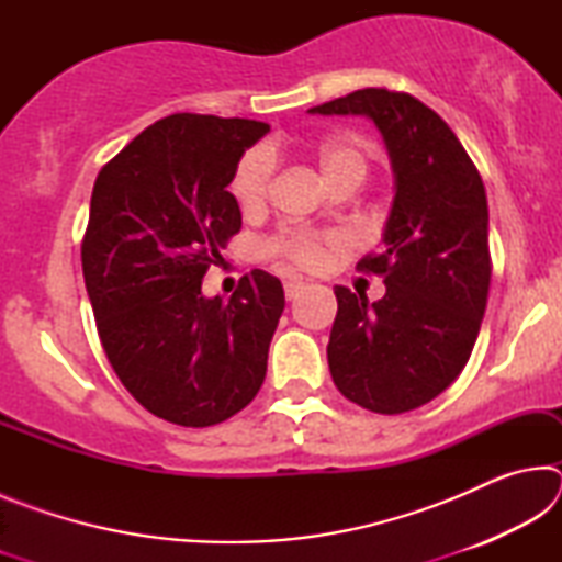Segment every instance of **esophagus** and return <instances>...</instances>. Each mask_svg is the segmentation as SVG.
<instances>
[{
    "label": "esophagus",
    "instance_id": "1",
    "mask_svg": "<svg viewBox=\"0 0 562 562\" xmlns=\"http://www.w3.org/2000/svg\"><path fill=\"white\" fill-rule=\"evenodd\" d=\"M302 290H304L302 282H284V297H288L290 302L297 300Z\"/></svg>",
    "mask_w": 562,
    "mask_h": 562
}]
</instances>
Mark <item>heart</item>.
I'll list each match as a JSON object with an SVG mask.
<instances>
[{"mask_svg":"<svg viewBox=\"0 0 562 562\" xmlns=\"http://www.w3.org/2000/svg\"><path fill=\"white\" fill-rule=\"evenodd\" d=\"M315 160L322 176L329 186L341 180H357L361 183L369 170V156L364 146L351 138H327L315 148ZM274 176V156L270 148L258 146L240 158L237 164L231 190L237 205L245 213H260L268 205L270 183ZM341 235L312 231V227H288L265 243V255L274 260H284L302 270H319L335 250L341 247Z\"/></svg>","mask_w":562,"mask_h":562,"instance_id":"b5f03b06","label":"heart"}]
</instances>
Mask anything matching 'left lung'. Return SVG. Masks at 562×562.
<instances>
[{"instance_id": "left-lung-1", "label": "left lung", "mask_w": 562, "mask_h": 562, "mask_svg": "<svg viewBox=\"0 0 562 562\" xmlns=\"http://www.w3.org/2000/svg\"><path fill=\"white\" fill-rule=\"evenodd\" d=\"M310 113L372 119L394 170L384 250L357 265L384 278L386 294L369 304L335 288L331 379L369 412H412L451 386L479 337L491 284L486 188L446 121L408 93L361 89Z\"/></svg>"}]
</instances>
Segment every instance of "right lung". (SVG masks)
<instances>
[{"instance_id":"right-lung-1","label":"right lung","mask_w":562,"mask_h":562,"mask_svg":"<svg viewBox=\"0 0 562 562\" xmlns=\"http://www.w3.org/2000/svg\"><path fill=\"white\" fill-rule=\"evenodd\" d=\"M268 131L262 121L173 113L93 183L81 265L101 345L131 396L170 424H221L265 382L282 282L252 270L225 302L205 297L203 278L240 233L227 186Z\"/></svg>"}]
</instances>
